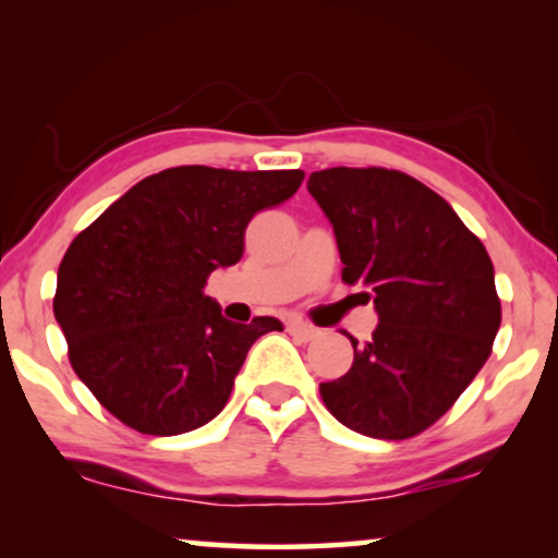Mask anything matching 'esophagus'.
I'll use <instances>...</instances> for the list:
<instances>
[{
	"label": "esophagus",
	"mask_w": 558,
	"mask_h": 558,
	"mask_svg": "<svg viewBox=\"0 0 558 558\" xmlns=\"http://www.w3.org/2000/svg\"><path fill=\"white\" fill-rule=\"evenodd\" d=\"M289 332L296 335V338H302V340L319 338L317 327L310 325V323H302V319H292V323H289Z\"/></svg>",
	"instance_id": "obj_1"
}]
</instances>
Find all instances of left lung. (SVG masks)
Masks as SVG:
<instances>
[{"label": "left lung", "instance_id": "obj_1", "mask_svg": "<svg viewBox=\"0 0 558 558\" xmlns=\"http://www.w3.org/2000/svg\"><path fill=\"white\" fill-rule=\"evenodd\" d=\"M307 190L330 218L342 281L378 327L353 368L319 384L325 407L373 439H409L445 416L490 357L500 327L483 241L445 197L399 170L330 167Z\"/></svg>", "mask_w": 558, "mask_h": 558}]
</instances>
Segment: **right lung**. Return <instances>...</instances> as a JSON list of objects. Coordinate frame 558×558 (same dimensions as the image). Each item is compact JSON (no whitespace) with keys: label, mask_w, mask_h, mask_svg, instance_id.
Wrapping results in <instances>:
<instances>
[{"label":"right lung","mask_w":558,"mask_h":558,"mask_svg":"<svg viewBox=\"0 0 558 558\" xmlns=\"http://www.w3.org/2000/svg\"><path fill=\"white\" fill-rule=\"evenodd\" d=\"M302 170L185 165L149 174L75 235L52 312L68 357L121 424L174 437L223 411L248 348L279 319L220 315L208 277L243 256L258 210L289 201Z\"/></svg>","instance_id":"add662e5"}]
</instances>
